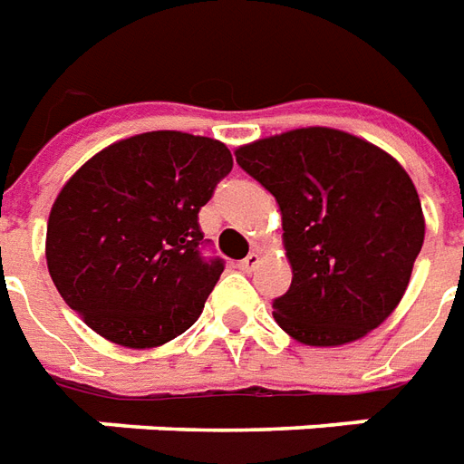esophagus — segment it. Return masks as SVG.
I'll return each mask as SVG.
<instances>
[{
  "instance_id": "esophagus-1",
  "label": "esophagus",
  "mask_w": 464,
  "mask_h": 464,
  "mask_svg": "<svg viewBox=\"0 0 464 464\" xmlns=\"http://www.w3.org/2000/svg\"><path fill=\"white\" fill-rule=\"evenodd\" d=\"M259 261H261L259 254L252 252V254H249V256H246V259H242V261H239V264H237V269L246 271V274H249V271H254V269H256V266H259Z\"/></svg>"
}]
</instances>
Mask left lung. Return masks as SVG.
Returning a JSON list of instances; mask_svg holds the SVG:
<instances>
[{
    "mask_svg": "<svg viewBox=\"0 0 464 464\" xmlns=\"http://www.w3.org/2000/svg\"><path fill=\"white\" fill-rule=\"evenodd\" d=\"M237 163L276 198L291 288L274 301L288 335L313 347L354 343L406 294L426 219L396 159L327 127L239 146Z\"/></svg>",
    "mask_w": 464,
    "mask_h": 464,
    "instance_id": "1",
    "label": "left lung"
}]
</instances>
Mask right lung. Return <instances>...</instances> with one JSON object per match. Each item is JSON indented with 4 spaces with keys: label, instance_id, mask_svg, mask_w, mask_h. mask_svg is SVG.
<instances>
[{
    "label": "right lung",
    "instance_id": "add662e5",
    "mask_svg": "<svg viewBox=\"0 0 464 464\" xmlns=\"http://www.w3.org/2000/svg\"><path fill=\"white\" fill-rule=\"evenodd\" d=\"M229 170L227 146L183 131H146L95 153L48 218V274L63 301L131 350L186 333L225 269L200 252L198 212Z\"/></svg>",
    "mask_w": 464,
    "mask_h": 464
}]
</instances>
